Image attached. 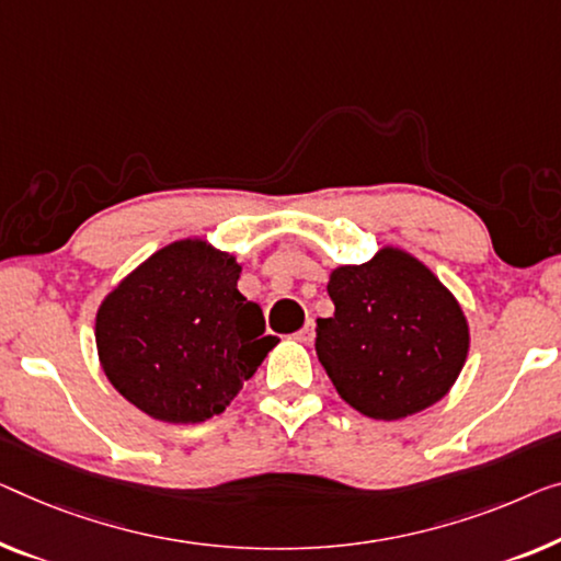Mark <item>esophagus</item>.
I'll return each instance as SVG.
<instances>
[{"label": "esophagus", "mask_w": 561, "mask_h": 561, "mask_svg": "<svg viewBox=\"0 0 561 561\" xmlns=\"http://www.w3.org/2000/svg\"><path fill=\"white\" fill-rule=\"evenodd\" d=\"M297 340H299V342H307V345L314 340V322H312V320H309V322L305 324V328L297 332Z\"/></svg>", "instance_id": "34e87169"}]
</instances>
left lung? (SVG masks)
<instances>
[{"instance_id":"1","label":"left lung","mask_w":561,"mask_h":561,"mask_svg":"<svg viewBox=\"0 0 561 561\" xmlns=\"http://www.w3.org/2000/svg\"><path fill=\"white\" fill-rule=\"evenodd\" d=\"M332 317L314 350L340 398L367 417L398 421L446 396L468 353V324L428 266L400 249L330 274Z\"/></svg>"}]
</instances>
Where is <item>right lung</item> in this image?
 <instances>
[{
  "label": "right lung",
  "instance_id": "obj_1",
  "mask_svg": "<svg viewBox=\"0 0 561 561\" xmlns=\"http://www.w3.org/2000/svg\"><path fill=\"white\" fill-rule=\"evenodd\" d=\"M239 274L237 259L198 239L173 241L128 274L95 320L113 388L165 423L224 413L279 342L237 289Z\"/></svg>",
  "mask_w": 561,
  "mask_h": 561
}]
</instances>
